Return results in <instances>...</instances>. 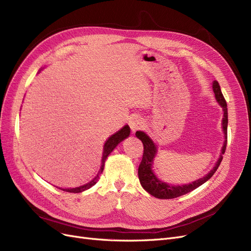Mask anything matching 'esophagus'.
Listing matches in <instances>:
<instances>
[{
	"label": "esophagus",
	"mask_w": 251,
	"mask_h": 251,
	"mask_svg": "<svg viewBox=\"0 0 251 251\" xmlns=\"http://www.w3.org/2000/svg\"><path fill=\"white\" fill-rule=\"evenodd\" d=\"M130 126H131L132 132L135 133L136 131L140 130V128L143 126V121L138 117H134L130 121Z\"/></svg>",
	"instance_id": "34e87169"
}]
</instances>
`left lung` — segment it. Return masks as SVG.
<instances>
[{"label": "left lung", "mask_w": 251, "mask_h": 251, "mask_svg": "<svg viewBox=\"0 0 251 251\" xmlns=\"http://www.w3.org/2000/svg\"><path fill=\"white\" fill-rule=\"evenodd\" d=\"M212 90L215 92V96L216 100L219 102V104L221 105L224 111V118L222 120V125H223V131L225 134V142L224 146L222 148V154L225 153L226 150V144H227V124H228V114H227V103L225 98L221 92V88H220L219 82L217 80L214 81L212 83ZM136 136L137 138H139L142 143H143V155H142V159L141 162L139 164L138 168V176H139V180L140 183L142 185V187L146 189V191L151 194V196L156 197V198L159 199H173V198H177V197L183 196L189 192L194 191L197 187H199L200 185H202L203 183H205L208 179H210L212 177V175L216 173V171L218 170L220 163L222 161V155L220 156V159L218 160L217 164L214 169L210 171V173H208L206 176L192 182L189 184H184V185H170L166 184L164 182L159 180L151 171V164H153V159L155 158L156 155V146L154 144V142L151 141V139L149 137V136L140 131L136 132Z\"/></svg>", "instance_id": "obj_1"}]
</instances>
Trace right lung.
Segmentation results:
<instances>
[{
  "label": "right lung",
  "instance_id": "right-lung-1",
  "mask_svg": "<svg viewBox=\"0 0 251 251\" xmlns=\"http://www.w3.org/2000/svg\"><path fill=\"white\" fill-rule=\"evenodd\" d=\"M130 132H131V128L128 126H125L123 128H121L120 131H118L117 133H115L114 135H112L111 137L107 140V142L104 143V147H103V153H102V160H101V168L100 170V172H98V175L97 176L92 180L90 181L89 183L82 185V186H79V187H75V188H65L63 189V191L65 192H69V193H81L83 191H86V189L90 188L91 186H93L98 178H100V175L102 173L103 171V168H104V161L105 159H107V157L109 156V154L111 153V151L116 148L117 144L119 142L123 141L124 139H126L128 135H130Z\"/></svg>",
  "mask_w": 251,
  "mask_h": 251
}]
</instances>
